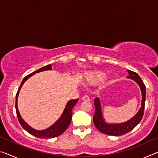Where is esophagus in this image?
Here are the masks:
<instances>
[{
    "label": "esophagus",
    "instance_id": "obj_1",
    "mask_svg": "<svg viewBox=\"0 0 158 158\" xmlns=\"http://www.w3.org/2000/svg\"><path fill=\"white\" fill-rule=\"evenodd\" d=\"M81 100H84V101H89L90 100V98H89V96H88V95H84L82 97Z\"/></svg>",
    "mask_w": 158,
    "mask_h": 158
}]
</instances>
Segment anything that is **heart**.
Here are the masks:
<instances>
[{
  "label": "heart",
  "mask_w": 158,
  "mask_h": 158,
  "mask_svg": "<svg viewBox=\"0 0 158 158\" xmlns=\"http://www.w3.org/2000/svg\"><path fill=\"white\" fill-rule=\"evenodd\" d=\"M106 74L102 71L95 70L87 73L85 76V80L90 85H97L105 80Z\"/></svg>",
  "instance_id": "heart-1"
}]
</instances>
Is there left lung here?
Returning <instances> with one entry per match:
<instances>
[{
    "instance_id": "1",
    "label": "left lung",
    "mask_w": 158,
    "mask_h": 158,
    "mask_svg": "<svg viewBox=\"0 0 158 158\" xmlns=\"http://www.w3.org/2000/svg\"><path fill=\"white\" fill-rule=\"evenodd\" d=\"M129 76L127 77L130 79H134L139 85L141 94H142V101H141V106L138 111V113L131 118L129 121L121 124H107L104 121L101 112V106L100 103V100L98 98H96L94 100V105L95 107V115L93 116V122L96 128L100 131L102 133L105 135L111 136H121L132 130L135 128L136 125L139 124V123L142 119L144 112V106H145L146 101V86L143 84L142 79L138 75L137 73L135 72L127 69Z\"/></svg>"
}]
</instances>
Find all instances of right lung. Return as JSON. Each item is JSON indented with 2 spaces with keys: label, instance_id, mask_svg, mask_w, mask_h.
Here are the masks:
<instances>
[{
  "label": "right lung",
  "instance_id": "right-lung-1",
  "mask_svg": "<svg viewBox=\"0 0 158 158\" xmlns=\"http://www.w3.org/2000/svg\"><path fill=\"white\" fill-rule=\"evenodd\" d=\"M49 69H52V65H48L44 67H42V68H41L40 69H37V71L34 72V73H31L30 74H28L27 76H26L22 80V81H21V84L17 90V94H16L15 108H16V111H17V115L19 122V123L21 124V125L22 126L23 129L27 131L28 133H30L31 135L38 138H53L62 135V134L65 132L67 128H68L69 125L70 124L72 116H73V109L77 103V102H78V99L69 100L68 102L67 103L65 110H64L63 114L61 115L60 118L58 119L54 124L52 125L51 127H49V128H47L46 130H35L33 128H32L31 126H29V125L26 123L24 121H23L22 118H21V116H20L18 108H17V98L19 95V90L21 89V87L22 86L23 83H24L26 80L29 78V77H31L32 75H33L34 74L40 73V72L45 71V70H49Z\"/></svg>",
  "mask_w": 158,
  "mask_h": 158
}]
</instances>
